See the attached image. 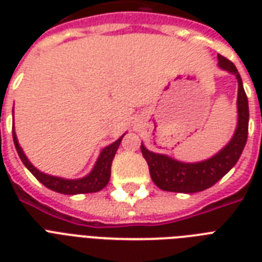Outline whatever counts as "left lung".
<instances>
[{
	"mask_svg": "<svg viewBox=\"0 0 262 262\" xmlns=\"http://www.w3.org/2000/svg\"><path fill=\"white\" fill-rule=\"evenodd\" d=\"M219 68L228 73H232L238 80V122L231 140L220 149L217 154L197 163H185L170 158L163 154H155L149 151L141 143V152L144 159L147 160L149 174L156 186L166 191L177 193H197L208 187L213 186L219 179H222L236 164L239 156L242 155L245 144L248 140L249 127V103L248 96L245 94L244 84L235 65L217 55Z\"/></svg>",
	"mask_w": 262,
	"mask_h": 262,
	"instance_id": "8db88e82",
	"label": "left lung"
}]
</instances>
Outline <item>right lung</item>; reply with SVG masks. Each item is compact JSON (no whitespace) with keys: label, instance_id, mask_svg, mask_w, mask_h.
<instances>
[{"label":"right lung","instance_id":"obj_1","mask_svg":"<svg viewBox=\"0 0 262 262\" xmlns=\"http://www.w3.org/2000/svg\"><path fill=\"white\" fill-rule=\"evenodd\" d=\"M122 135L117 141H114L110 145H107L106 148H103L100 155H99L96 163H95L94 168L91 170V172L83 178L79 179H65L61 177H54V175L45 174V172L39 171L38 168L34 167L31 162L27 159L26 154L20 147L18 140L16 137L13 127V143L16 147L20 159L24 163L28 170L32 172L35 178L38 179L39 182L43 183L45 186L49 187L50 190H54L61 194H81V193H95V191L102 190L103 187H106V185L110 181L111 175V163L114 159L115 152L118 149L119 144L122 141Z\"/></svg>","mask_w":262,"mask_h":262}]
</instances>
